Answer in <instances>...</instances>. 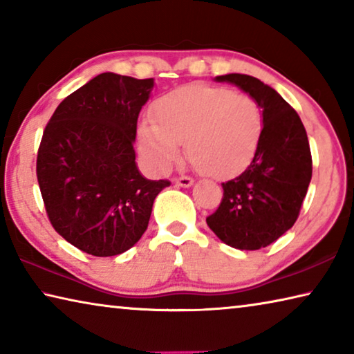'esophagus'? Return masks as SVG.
<instances>
[{
	"mask_svg": "<svg viewBox=\"0 0 354 354\" xmlns=\"http://www.w3.org/2000/svg\"><path fill=\"white\" fill-rule=\"evenodd\" d=\"M175 184L181 185V187H190V185L194 184V179L189 178V176H179V178L175 179Z\"/></svg>",
	"mask_w": 354,
	"mask_h": 354,
	"instance_id": "obj_1",
	"label": "esophagus"
}]
</instances>
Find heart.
<instances>
[{
  "label": "heart",
  "mask_w": 354,
  "mask_h": 354,
  "mask_svg": "<svg viewBox=\"0 0 354 354\" xmlns=\"http://www.w3.org/2000/svg\"><path fill=\"white\" fill-rule=\"evenodd\" d=\"M154 117L139 124L143 156L154 169L169 170L183 142L196 169L214 178L243 171L254 159L263 133V111L251 95L226 87L190 84L154 103Z\"/></svg>",
  "instance_id": "obj_1"
}]
</instances>
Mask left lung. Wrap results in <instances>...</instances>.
Here are the masks:
<instances>
[{"label": "left lung", "mask_w": 354, "mask_h": 354, "mask_svg": "<svg viewBox=\"0 0 354 354\" xmlns=\"http://www.w3.org/2000/svg\"><path fill=\"white\" fill-rule=\"evenodd\" d=\"M217 81L236 84L259 101L263 133L242 175L223 183V198L206 218L221 242L237 250H261L295 223L313 178L306 129L297 111L257 77L231 73Z\"/></svg>", "instance_id": "8db88e82"}]
</instances>
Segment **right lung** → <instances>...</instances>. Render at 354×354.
Here are the masks:
<instances>
[{"instance_id": "add662e5", "label": "right lung", "mask_w": 354, "mask_h": 354, "mask_svg": "<svg viewBox=\"0 0 354 354\" xmlns=\"http://www.w3.org/2000/svg\"><path fill=\"white\" fill-rule=\"evenodd\" d=\"M153 77L101 73L68 95L45 127L37 181L48 220L92 256L122 254L145 232L169 179L149 181L136 165L137 118Z\"/></svg>"}]
</instances>
